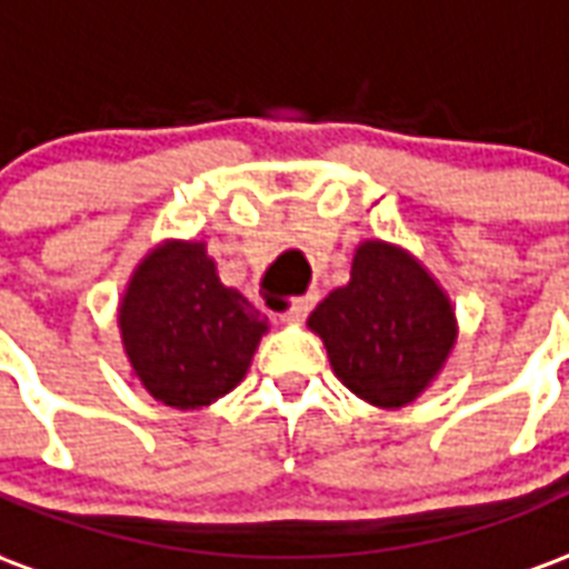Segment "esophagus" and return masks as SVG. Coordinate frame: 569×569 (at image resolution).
I'll list each match as a JSON object with an SVG mask.
<instances>
[{"instance_id": "1", "label": "esophagus", "mask_w": 569, "mask_h": 569, "mask_svg": "<svg viewBox=\"0 0 569 569\" xmlns=\"http://www.w3.org/2000/svg\"><path fill=\"white\" fill-rule=\"evenodd\" d=\"M313 305H317V292H310V296L292 301V305H289V308L280 313V320H283V322H305V320H308L310 310H313Z\"/></svg>"}]
</instances>
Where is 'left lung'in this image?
Returning <instances> with one entry per match:
<instances>
[{
    "instance_id": "1",
    "label": "left lung",
    "mask_w": 569,
    "mask_h": 569,
    "mask_svg": "<svg viewBox=\"0 0 569 569\" xmlns=\"http://www.w3.org/2000/svg\"><path fill=\"white\" fill-rule=\"evenodd\" d=\"M332 371L350 393L378 408L411 406L441 375L457 345L448 292L408 249L362 240L350 283L308 317Z\"/></svg>"
}]
</instances>
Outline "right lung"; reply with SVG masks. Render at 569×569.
I'll use <instances>...</instances> for the list:
<instances>
[{"label":"right lung","mask_w":569,"mask_h":569,"mask_svg":"<svg viewBox=\"0 0 569 569\" xmlns=\"http://www.w3.org/2000/svg\"><path fill=\"white\" fill-rule=\"evenodd\" d=\"M118 329L142 390L170 408H207L247 378L268 317L224 286L203 240H163L118 301Z\"/></svg>","instance_id":"add662e5"}]
</instances>
